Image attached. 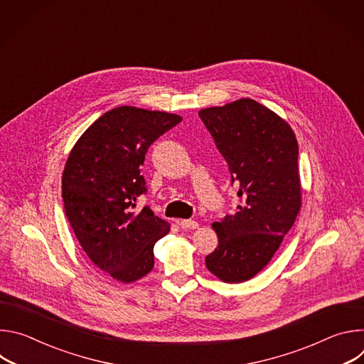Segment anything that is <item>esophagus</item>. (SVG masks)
Returning <instances> with one entry per match:
<instances>
[{
  "instance_id": "esophagus-1",
  "label": "esophagus",
  "mask_w": 364,
  "mask_h": 364,
  "mask_svg": "<svg viewBox=\"0 0 364 364\" xmlns=\"http://www.w3.org/2000/svg\"><path fill=\"white\" fill-rule=\"evenodd\" d=\"M181 229H197L198 228V223L196 220H178L177 222Z\"/></svg>"
}]
</instances>
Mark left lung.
Listing matches in <instances>:
<instances>
[{"label": "left lung", "instance_id": "1", "mask_svg": "<svg viewBox=\"0 0 364 364\" xmlns=\"http://www.w3.org/2000/svg\"><path fill=\"white\" fill-rule=\"evenodd\" d=\"M198 117L240 197L235 215L213 223L219 245L205 267L225 282H243L268 265L299 212L298 142L282 118L253 99L205 108Z\"/></svg>", "mask_w": 364, "mask_h": 364}]
</instances>
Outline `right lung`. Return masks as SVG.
I'll return each instance as SVG.
<instances>
[{
    "label": "right lung",
    "instance_id": "add662e5",
    "mask_svg": "<svg viewBox=\"0 0 364 364\" xmlns=\"http://www.w3.org/2000/svg\"><path fill=\"white\" fill-rule=\"evenodd\" d=\"M181 117L119 107L96 119L75 144L62 180L65 213L90 261L121 282L154 268V245L170 226L148 205L141 167L151 144Z\"/></svg>",
    "mask_w": 364,
    "mask_h": 364
}]
</instances>
